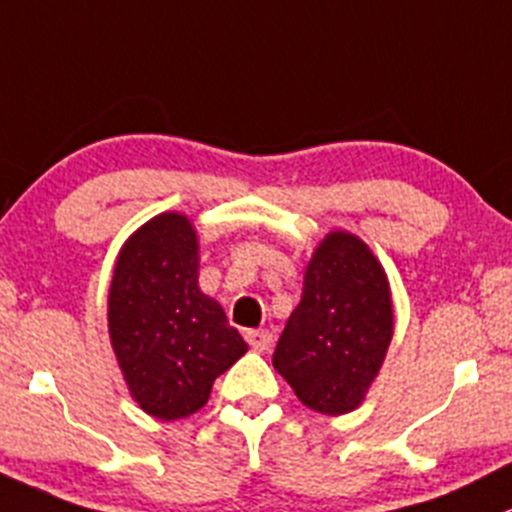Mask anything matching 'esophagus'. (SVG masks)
<instances>
[{
	"label": "esophagus",
	"mask_w": 512,
	"mask_h": 512,
	"mask_svg": "<svg viewBox=\"0 0 512 512\" xmlns=\"http://www.w3.org/2000/svg\"><path fill=\"white\" fill-rule=\"evenodd\" d=\"M245 337H247V342H250L252 350H257V352H265L267 347L272 345V332L270 330H247Z\"/></svg>",
	"instance_id": "esophagus-1"
}]
</instances>
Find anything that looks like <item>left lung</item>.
Masks as SVG:
<instances>
[{
    "mask_svg": "<svg viewBox=\"0 0 512 512\" xmlns=\"http://www.w3.org/2000/svg\"><path fill=\"white\" fill-rule=\"evenodd\" d=\"M393 330V295L380 260L357 235L332 230L307 262L302 300L272 365L310 410L352 413L385 362Z\"/></svg>",
    "mask_w": 512,
    "mask_h": 512,
    "instance_id": "left-lung-1",
    "label": "left lung"
}]
</instances>
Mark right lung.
I'll return each mask as SVG.
<instances>
[{
    "mask_svg": "<svg viewBox=\"0 0 512 512\" xmlns=\"http://www.w3.org/2000/svg\"><path fill=\"white\" fill-rule=\"evenodd\" d=\"M197 277L200 240L182 212L147 220L114 262L109 340L132 400L152 418L180 420L205 408L212 382L247 352Z\"/></svg>",
    "mask_w": 512,
    "mask_h": 512,
    "instance_id": "1",
    "label": "right lung"
}]
</instances>
